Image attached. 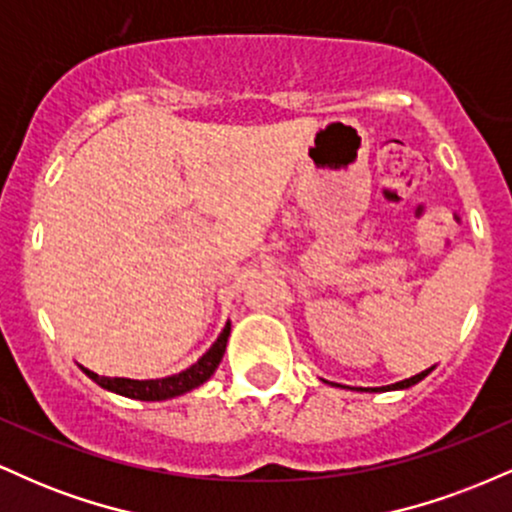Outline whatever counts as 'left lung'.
Instances as JSON below:
<instances>
[{"instance_id": "8db88e82", "label": "left lung", "mask_w": 512, "mask_h": 512, "mask_svg": "<svg viewBox=\"0 0 512 512\" xmlns=\"http://www.w3.org/2000/svg\"><path fill=\"white\" fill-rule=\"evenodd\" d=\"M431 373V368L428 370H424V373H419V375H411V378H407V380H402V383H395V385H387V387H383V390H397V387H409V385H414V383H419L421 378H426V375ZM375 390H378V387H375Z\"/></svg>"}]
</instances>
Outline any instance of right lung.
<instances>
[{
	"mask_svg": "<svg viewBox=\"0 0 512 512\" xmlns=\"http://www.w3.org/2000/svg\"><path fill=\"white\" fill-rule=\"evenodd\" d=\"M228 334H231V325L223 327V332L219 334L214 346L204 354L195 366H190L187 370H182L178 375H168V378L161 380H129V378H103V375H96L93 370H86L84 373L93 383H98L105 390L117 392V395H125L132 399H144V402H158V399H170L178 397L182 392H190L199 387L202 383H207L214 373L216 366L221 363L223 351H226V342Z\"/></svg>",
	"mask_w": 512,
	"mask_h": 512,
	"instance_id": "1",
	"label": "right lung"
}]
</instances>
